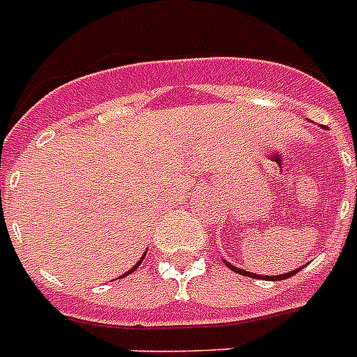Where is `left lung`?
Masks as SVG:
<instances>
[{
	"mask_svg": "<svg viewBox=\"0 0 357 357\" xmlns=\"http://www.w3.org/2000/svg\"><path fill=\"white\" fill-rule=\"evenodd\" d=\"M226 265H228L234 272H237V274H243V276H250V278H257V274H252V272L241 271V268H237V266H234V265H229V263H226ZM296 272H298V271L287 272V274H282V276H263V280H271V282H278V280H287V278H291L293 274H296Z\"/></svg>",
	"mask_w": 357,
	"mask_h": 357,
	"instance_id": "1",
	"label": "left lung"
}]
</instances>
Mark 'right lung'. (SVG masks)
Returning a JSON list of instances; mask_svg holds the SVG:
<instances>
[{"instance_id": "right-lung-1", "label": "right lung", "mask_w": 357, "mask_h": 357, "mask_svg": "<svg viewBox=\"0 0 357 357\" xmlns=\"http://www.w3.org/2000/svg\"><path fill=\"white\" fill-rule=\"evenodd\" d=\"M142 259H144V257H142ZM142 259H140V261H142ZM140 261H139V263H137V265H135V266H133V268H131V271H129V272H128V274H131V272H133V271H137V266H139V265H140ZM128 274H123V276H128ZM123 276H122V278H123Z\"/></svg>"}]
</instances>
